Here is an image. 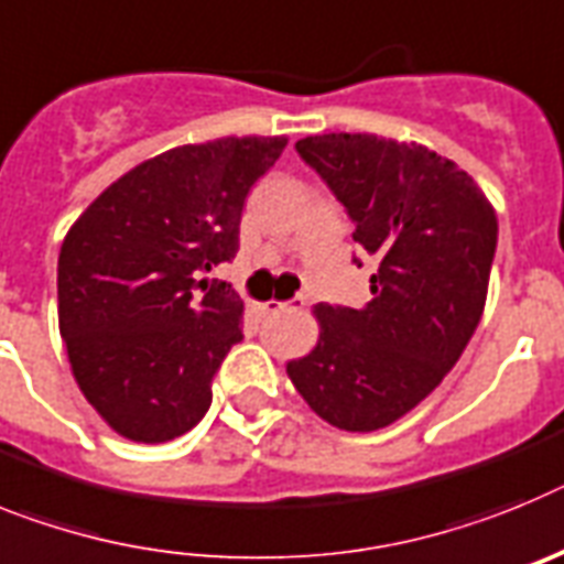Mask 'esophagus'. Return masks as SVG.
<instances>
[{"label": "esophagus", "instance_id": "esophagus-1", "mask_svg": "<svg viewBox=\"0 0 564 564\" xmlns=\"http://www.w3.org/2000/svg\"><path fill=\"white\" fill-rule=\"evenodd\" d=\"M303 306H306V297L297 295V297H292V301L263 303V312H267V315H283V312H295V310H303Z\"/></svg>", "mask_w": 564, "mask_h": 564}]
</instances>
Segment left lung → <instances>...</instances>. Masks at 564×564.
Returning <instances> with one entry per match:
<instances>
[{"label":"left lung","instance_id":"left-lung-1","mask_svg":"<svg viewBox=\"0 0 564 564\" xmlns=\"http://www.w3.org/2000/svg\"><path fill=\"white\" fill-rule=\"evenodd\" d=\"M295 150L346 207L377 272L360 310L315 306L317 346L286 375L326 423L377 431L429 398L471 340L497 213L471 175L414 141L326 133Z\"/></svg>","mask_w":564,"mask_h":564}]
</instances>
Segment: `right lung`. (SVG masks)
Wrapping results in <instances>:
<instances>
[{"label": "right lung", "mask_w": 564, "mask_h": 564, "mask_svg": "<svg viewBox=\"0 0 564 564\" xmlns=\"http://www.w3.org/2000/svg\"><path fill=\"white\" fill-rule=\"evenodd\" d=\"M283 135L184 144L133 166L82 213L58 252V332L87 403L133 443L200 423L241 340L243 301L198 281L238 252L249 189Z\"/></svg>", "instance_id": "add662e5"}]
</instances>
